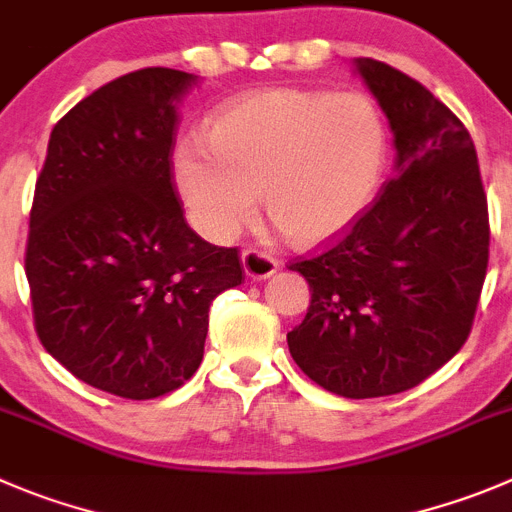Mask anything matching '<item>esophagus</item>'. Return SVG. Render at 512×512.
I'll return each mask as SVG.
<instances>
[{"label":"esophagus","instance_id":"esophagus-1","mask_svg":"<svg viewBox=\"0 0 512 512\" xmlns=\"http://www.w3.org/2000/svg\"><path fill=\"white\" fill-rule=\"evenodd\" d=\"M242 267H245L247 278L265 280L278 272V260L272 255H267V252L257 250V247H247V250L242 252Z\"/></svg>","mask_w":512,"mask_h":512}]
</instances>
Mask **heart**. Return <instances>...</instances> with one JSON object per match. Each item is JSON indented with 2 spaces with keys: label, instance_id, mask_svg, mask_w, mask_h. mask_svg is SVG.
Instances as JSON below:
<instances>
[{
  "label": "heart",
  "instance_id": "heart-1",
  "mask_svg": "<svg viewBox=\"0 0 512 512\" xmlns=\"http://www.w3.org/2000/svg\"><path fill=\"white\" fill-rule=\"evenodd\" d=\"M389 136L361 93L267 88L234 98L171 156L191 224L224 242L262 207L290 240L315 247L356 224L384 174Z\"/></svg>",
  "mask_w": 512,
  "mask_h": 512
}]
</instances>
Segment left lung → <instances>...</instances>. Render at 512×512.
<instances>
[{"label":"left lung","instance_id":"1","mask_svg":"<svg viewBox=\"0 0 512 512\" xmlns=\"http://www.w3.org/2000/svg\"><path fill=\"white\" fill-rule=\"evenodd\" d=\"M356 70L394 131L396 179L321 255L290 262L310 305L288 348L331 394L374 399L422 384L465 346L490 219L465 123L386 62L356 57Z\"/></svg>","mask_w":512,"mask_h":512}]
</instances>
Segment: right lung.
Masks as SVG:
<instances>
[{"label":"right lung","mask_w":512,"mask_h":512,"mask_svg":"<svg viewBox=\"0 0 512 512\" xmlns=\"http://www.w3.org/2000/svg\"><path fill=\"white\" fill-rule=\"evenodd\" d=\"M197 75L143 68L55 123L25 272L40 343L73 376L156 399L194 376L209 305L245 283L240 250L202 240L174 186L176 103Z\"/></svg>","instance_id":"add662e5"}]
</instances>
